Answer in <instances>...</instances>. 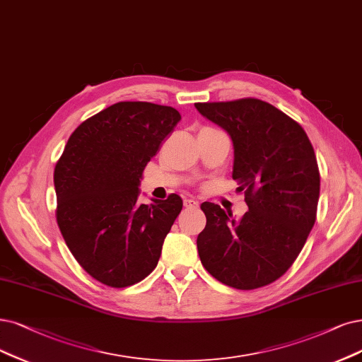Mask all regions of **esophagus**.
I'll return each instance as SVG.
<instances>
[{
	"label": "esophagus",
	"instance_id": "34e87169",
	"mask_svg": "<svg viewBox=\"0 0 362 362\" xmlns=\"http://www.w3.org/2000/svg\"><path fill=\"white\" fill-rule=\"evenodd\" d=\"M183 204H185V207H188V209H198V206H199L198 202H195V199H191V198L185 199Z\"/></svg>",
	"mask_w": 362,
	"mask_h": 362
}]
</instances>
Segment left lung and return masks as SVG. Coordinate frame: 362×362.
Masks as SVG:
<instances>
[{"label":"left lung","instance_id":"obj_1","mask_svg":"<svg viewBox=\"0 0 362 362\" xmlns=\"http://www.w3.org/2000/svg\"><path fill=\"white\" fill-rule=\"evenodd\" d=\"M195 107L230 134L233 179L249 207L235 221L218 204H202L207 223L197 238L199 259L231 288L270 285L297 259L316 221L320 176L313 146L298 122L257 98Z\"/></svg>","mask_w":362,"mask_h":362}]
</instances>
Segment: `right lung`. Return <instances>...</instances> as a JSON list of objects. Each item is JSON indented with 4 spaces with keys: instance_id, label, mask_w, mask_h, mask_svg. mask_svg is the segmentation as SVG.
<instances>
[{
    "instance_id": "1",
    "label": "right lung",
    "mask_w": 362,
    "mask_h": 362,
    "mask_svg": "<svg viewBox=\"0 0 362 362\" xmlns=\"http://www.w3.org/2000/svg\"><path fill=\"white\" fill-rule=\"evenodd\" d=\"M182 119L168 105L120 101L80 124L53 173L57 221L82 269L103 285L127 288L158 264L182 198L139 203L143 170Z\"/></svg>"
}]
</instances>
